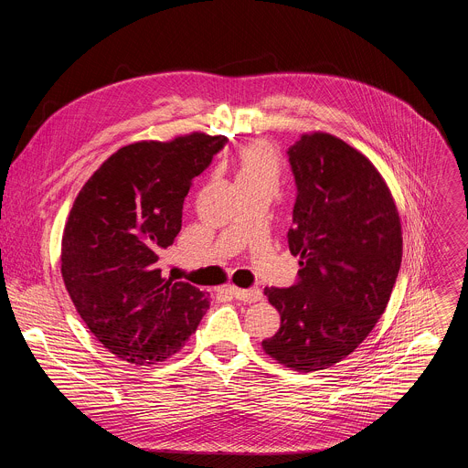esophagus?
I'll list each match as a JSON object with an SVG mask.
<instances>
[{
    "mask_svg": "<svg viewBox=\"0 0 468 468\" xmlns=\"http://www.w3.org/2000/svg\"><path fill=\"white\" fill-rule=\"evenodd\" d=\"M229 292L246 303H255L262 298V292L259 289H239V287H229Z\"/></svg>",
    "mask_w": 468,
    "mask_h": 468,
    "instance_id": "obj_1",
    "label": "esophagus"
}]
</instances>
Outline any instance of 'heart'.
Wrapping results in <instances>:
<instances>
[{
    "label": "heart",
    "instance_id": "1",
    "mask_svg": "<svg viewBox=\"0 0 468 468\" xmlns=\"http://www.w3.org/2000/svg\"><path fill=\"white\" fill-rule=\"evenodd\" d=\"M280 172V157L269 141H251L235 155V176L239 186L266 185L274 188L278 185Z\"/></svg>",
    "mask_w": 468,
    "mask_h": 468
}]
</instances>
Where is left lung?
Returning <instances> with one entry per match:
<instances>
[{
  "label": "left lung",
  "mask_w": 468,
  "mask_h": 468,
  "mask_svg": "<svg viewBox=\"0 0 468 468\" xmlns=\"http://www.w3.org/2000/svg\"><path fill=\"white\" fill-rule=\"evenodd\" d=\"M298 186L289 250L298 283L266 287L280 329L262 350L298 372L350 356L383 314L402 262V224L378 168L329 133H303L289 148Z\"/></svg>",
  "instance_id": "left-lung-1"
}]
</instances>
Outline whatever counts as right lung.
Here are the masks:
<instances>
[{
    "instance_id": "obj_1",
    "label": "right lung",
    "mask_w": 468,
    "mask_h": 468,
    "mask_svg": "<svg viewBox=\"0 0 468 468\" xmlns=\"http://www.w3.org/2000/svg\"><path fill=\"white\" fill-rule=\"evenodd\" d=\"M226 141L192 131L127 144L76 197L60 242L62 282L92 335L122 361L168 359L211 305L190 283L163 278L157 262L181 229L192 179Z\"/></svg>"
}]
</instances>
